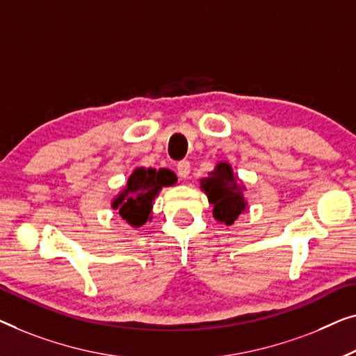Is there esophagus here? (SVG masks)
<instances>
[{"label":"esophagus","instance_id":"esophagus-1","mask_svg":"<svg viewBox=\"0 0 356 356\" xmlns=\"http://www.w3.org/2000/svg\"><path fill=\"white\" fill-rule=\"evenodd\" d=\"M177 174H179V177L187 179L188 174H190V163L185 161V159H184V161H180L177 164Z\"/></svg>","mask_w":356,"mask_h":356}]
</instances>
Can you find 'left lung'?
I'll return each instance as SVG.
<instances>
[{
    "mask_svg": "<svg viewBox=\"0 0 356 356\" xmlns=\"http://www.w3.org/2000/svg\"><path fill=\"white\" fill-rule=\"evenodd\" d=\"M200 188L207 193L209 204H213L214 219L226 226H232L248 207L243 197L247 188L227 161H219L208 172V177L200 180Z\"/></svg>",
    "mask_w": 356,
    "mask_h": 356,
    "instance_id": "8db88e82",
    "label": "left lung"
}]
</instances>
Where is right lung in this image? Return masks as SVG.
Returning a JSON list of instances; mask_svg holds the SVG:
<instances>
[{
    "mask_svg": "<svg viewBox=\"0 0 356 356\" xmlns=\"http://www.w3.org/2000/svg\"><path fill=\"white\" fill-rule=\"evenodd\" d=\"M176 182V174L169 169L135 168L121 192L113 197L111 208L118 209L130 227L140 229L153 219V202L163 187H171Z\"/></svg>",
    "mask_w": 356,
    "mask_h": 356,
    "instance_id": "obj_1",
    "label": "right lung"
}]
</instances>
